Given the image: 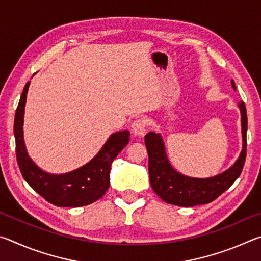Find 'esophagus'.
<instances>
[{
  "label": "esophagus",
  "mask_w": 261,
  "mask_h": 261,
  "mask_svg": "<svg viewBox=\"0 0 261 261\" xmlns=\"http://www.w3.org/2000/svg\"><path fill=\"white\" fill-rule=\"evenodd\" d=\"M131 129L136 136H144L147 129V121L145 120L144 117L136 118V120L132 122Z\"/></svg>",
  "instance_id": "obj_1"
}]
</instances>
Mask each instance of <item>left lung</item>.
<instances>
[{
    "instance_id": "1",
    "label": "left lung",
    "mask_w": 261,
    "mask_h": 261,
    "mask_svg": "<svg viewBox=\"0 0 261 261\" xmlns=\"http://www.w3.org/2000/svg\"><path fill=\"white\" fill-rule=\"evenodd\" d=\"M236 90L235 83L231 81ZM243 149L240 158L224 173L210 178H192L176 171L168 161L160 135L148 132L145 145L148 152V173L152 189L163 201L171 205L192 207L208 204L221 196L240 177L246 158L247 116L245 103L241 101Z\"/></svg>"
}]
</instances>
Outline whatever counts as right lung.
I'll return each instance as SVG.
<instances>
[{
    "mask_svg": "<svg viewBox=\"0 0 261 261\" xmlns=\"http://www.w3.org/2000/svg\"><path fill=\"white\" fill-rule=\"evenodd\" d=\"M29 85L30 82L26 83L21 93L14 124L17 162L24 179L48 202L59 207L86 206L100 199L109 188V173L114 159L130 141V132L113 134L98 155L77 170L63 175L45 173L31 160L24 144V108Z\"/></svg>",
    "mask_w": 261,
    "mask_h": 261,
    "instance_id": "1",
    "label": "right lung"
}]
</instances>
